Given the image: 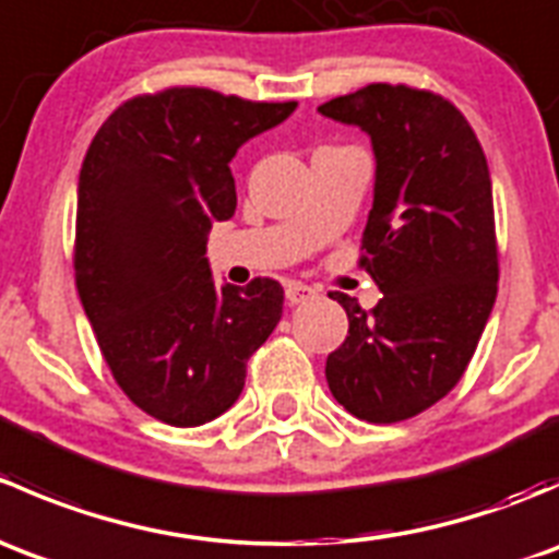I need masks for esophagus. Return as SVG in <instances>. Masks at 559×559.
Listing matches in <instances>:
<instances>
[{
  "label": "esophagus",
  "mask_w": 559,
  "mask_h": 559,
  "mask_svg": "<svg viewBox=\"0 0 559 559\" xmlns=\"http://www.w3.org/2000/svg\"><path fill=\"white\" fill-rule=\"evenodd\" d=\"M316 297H319V289L302 284V281H289V284H286V302H289V306L311 302V300H316Z\"/></svg>",
  "instance_id": "34e87169"
}]
</instances>
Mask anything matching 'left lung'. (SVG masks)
Wrapping results in <instances>:
<instances>
[{
	"instance_id": "8db88e82",
	"label": "left lung",
	"mask_w": 559,
	"mask_h": 559,
	"mask_svg": "<svg viewBox=\"0 0 559 559\" xmlns=\"http://www.w3.org/2000/svg\"><path fill=\"white\" fill-rule=\"evenodd\" d=\"M319 112L373 140L357 264L384 292L370 311L330 292L348 335L326 357V384L357 419L394 425L452 392L492 313L500 262L487 156L467 118L427 88L370 83Z\"/></svg>"
}]
</instances>
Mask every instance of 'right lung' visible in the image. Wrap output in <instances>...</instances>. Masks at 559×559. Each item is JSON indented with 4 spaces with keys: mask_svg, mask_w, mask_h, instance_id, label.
I'll use <instances>...</instances> for the list:
<instances>
[{
    "mask_svg": "<svg viewBox=\"0 0 559 559\" xmlns=\"http://www.w3.org/2000/svg\"><path fill=\"white\" fill-rule=\"evenodd\" d=\"M297 103L202 86L138 94L94 134L78 180L75 286L121 392L197 427L240 397L246 362L284 313V286L213 284V222L238 207L229 162Z\"/></svg>",
    "mask_w": 559,
    "mask_h": 559,
    "instance_id": "right-lung-1",
    "label": "right lung"
}]
</instances>
